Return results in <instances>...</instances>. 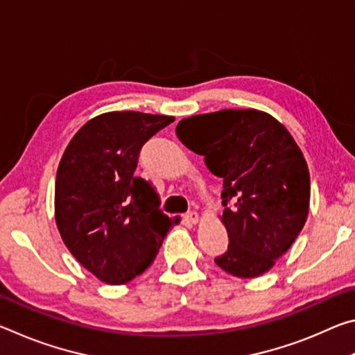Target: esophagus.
<instances>
[{"mask_svg": "<svg viewBox=\"0 0 355 355\" xmlns=\"http://www.w3.org/2000/svg\"><path fill=\"white\" fill-rule=\"evenodd\" d=\"M197 222H199V214H197L196 211H191L188 214H184V224L196 225Z\"/></svg>", "mask_w": 355, "mask_h": 355, "instance_id": "obj_1", "label": "esophagus"}]
</instances>
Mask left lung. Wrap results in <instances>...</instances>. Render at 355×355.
Listing matches in <instances>:
<instances>
[{
    "mask_svg": "<svg viewBox=\"0 0 355 355\" xmlns=\"http://www.w3.org/2000/svg\"><path fill=\"white\" fill-rule=\"evenodd\" d=\"M175 133L224 182L219 218L230 243L216 264L239 279L260 277L309 216L310 173L296 141L271 114L252 107L182 119Z\"/></svg>",
    "mask_w": 355,
    "mask_h": 355,
    "instance_id": "obj_1",
    "label": "left lung"
}]
</instances>
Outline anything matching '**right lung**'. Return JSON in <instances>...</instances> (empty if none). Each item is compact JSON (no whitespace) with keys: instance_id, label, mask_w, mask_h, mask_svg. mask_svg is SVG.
I'll return each mask as SVG.
<instances>
[{"instance_id":"obj_1","label":"right lung","mask_w":355,"mask_h":355,"mask_svg":"<svg viewBox=\"0 0 355 355\" xmlns=\"http://www.w3.org/2000/svg\"><path fill=\"white\" fill-rule=\"evenodd\" d=\"M175 117L137 111L103 112L83 125L61 158L55 219L81 266L107 285L142 274L177 218L159 211L155 189L135 177L150 137Z\"/></svg>"}]
</instances>
